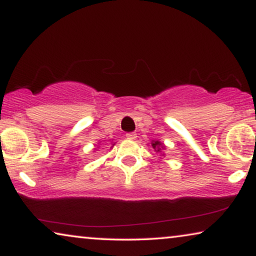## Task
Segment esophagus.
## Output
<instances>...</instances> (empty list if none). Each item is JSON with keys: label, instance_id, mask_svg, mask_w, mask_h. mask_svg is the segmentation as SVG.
Segmentation results:
<instances>
[{"label": "esophagus", "instance_id": "obj_1", "mask_svg": "<svg viewBox=\"0 0 256 256\" xmlns=\"http://www.w3.org/2000/svg\"><path fill=\"white\" fill-rule=\"evenodd\" d=\"M126 138L128 140H135L138 136H136L135 132H127V134H126Z\"/></svg>", "mask_w": 256, "mask_h": 256}]
</instances>
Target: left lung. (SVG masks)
Instances as JSON below:
<instances>
[{"instance_id": "left-lung-1", "label": "left lung", "mask_w": 256, "mask_h": 256, "mask_svg": "<svg viewBox=\"0 0 256 256\" xmlns=\"http://www.w3.org/2000/svg\"><path fill=\"white\" fill-rule=\"evenodd\" d=\"M152 146V149L155 150L156 154H160V156H164L166 154H164V150H166V144H164L163 142L158 141V140H152V143H150Z\"/></svg>"}]
</instances>
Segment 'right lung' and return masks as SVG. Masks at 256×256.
I'll return each mask as SVG.
<instances>
[{"label":"right lung","instance_id":"right-lung-1","mask_svg":"<svg viewBox=\"0 0 256 256\" xmlns=\"http://www.w3.org/2000/svg\"><path fill=\"white\" fill-rule=\"evenodd\" d=\"M108 142H110V140H108ZM100 143H102V141H101ZM100 143H98V144H100ZM106 144L108 146V144H110V143H106ZM102 146H104V143H102ZM114 146H115V143H113V140H112V141H110V149H113ZM94 150H96V148H94Z\"/></svg>","mask_w":256,"mask_h":256}]
</instances>
